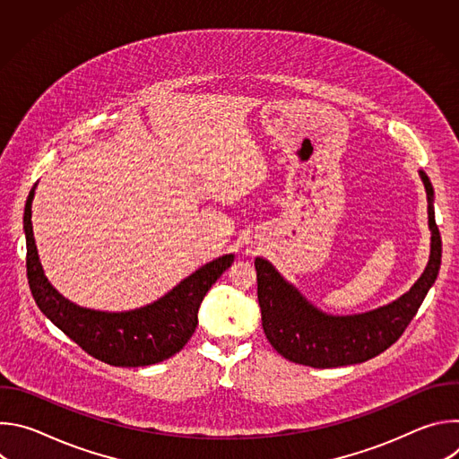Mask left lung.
Masks as SVG:
<instances>
[{
    "instance_id": "left-lung-1",
    "label": "left lung",
    "mask_w": 459,
    "mask_h": 459,
    "mask_svg": "<svg viewBox=\"0 0 459 459\" xmlns=\"http://www.w3.org/2000/svg\"><path fill=\"white\" fill-rule=\"evenodd\" d=\"M429 195L430 259L421 278L400 299L356 316H329L312 307L264 257H255L261 323L271 345L285 359L333 368L363 363L396 343L416 316L441 265V236L434 220V190L420 172Z\"/></svg>"
}]
</instances>
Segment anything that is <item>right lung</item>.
Listing matches in <instances>:
<instances>
[{
    "label": "right lung",
    "mask_w": 459,
    "mask_h": 459,
    "mask_svg": "<svg viewBox=\"0 0 459 459\" xmlns=\"http://www.w3.org/2000/svg\"><path fill=\"white\" fill-rule=\"evenodd\" d=\"M32 198L29 194L23 216L27 238V278L39 310L92 358L114 367H145L179 352L198 326V308L230 267L232 254L204 265L161 299L130 312H100L65 299L45 278L32 234Z\"/></svg>",
    "instance_id": "add662e5"
}]
</instances>
